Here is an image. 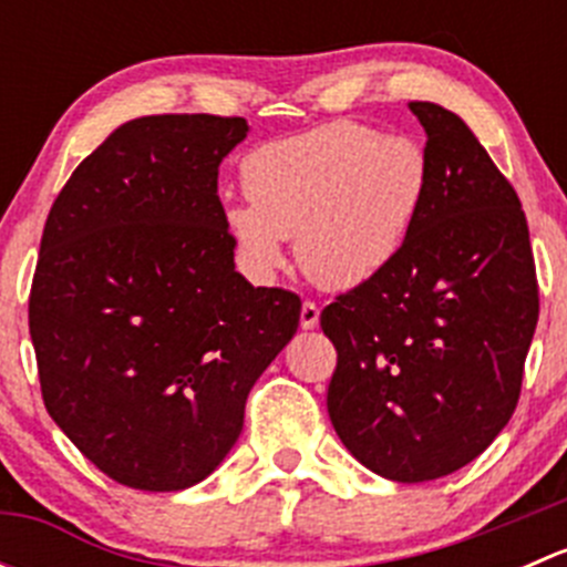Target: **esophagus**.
I'll return each mask as SVG.
<instances>
[{"label": "esophagus", "instance_id": "obj_1", "mask_svg": "<svg viewBox=\"0 0 567 567\" xmlns=\"http://www.w3.org/2000/svg\"><path fill=\"white\" fill-rule=\"evenodd\" d=\"M318 320H320V310H318L316 301H305V305H301V318H299L301 329H307V331L316 329Z\"/></svg>", "mask_w": 567, "mask_h": 567}]
</instances>
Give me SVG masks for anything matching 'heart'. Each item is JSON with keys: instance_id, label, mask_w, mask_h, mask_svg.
<instances>
[{"instance_id": "obj_1", "label": "heart", "mask_w": 567, "mask_h": 567, "mask_svg": "<svg viewBox=\"0 0 567 567\" xmlns=\"http://www.w3.org/2000/svg\"><path fill=\"white\" fill-rule=\"evenodd\" d=\"M249 203L221 221L255 279L285 262V238L312 282L351 290L392 266L431 186L425 151L409 136L351 120L318 125L251 151L241 167Z\"/></svg>"}]
</instances>
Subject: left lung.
<instances>
[{
    "label": "left lung",
    "instance_id": "1",
    "mask_svg": "<svg viewBox=\"0 0 567 567\" xmlns=\"http://www.w3.org/2000/svg\"><path fill=\"white\" fill-rule=\"evenodd\" d=\"M431 186L392 266L337 296L326 409L370 472L425 483L477 458L513 416L537 326L518 194L455 112L411 101Z\"/></svg>",
    "mask_w": 567,
    "mask_h": 567
}]
</instances>
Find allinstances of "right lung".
I'll return each instance as SVG.
<instances>
[{
  "mask_svg": "<svg viewBox=\"0 0 567 567\" xmlns=\"http://www.w3.org/2000/svg\"><path fill=\"white\" fill-rule=\"evenodd\" d=\"M244 117L151 114L114 128L54 199L30 334L45 411L117 483L183 491L244 427L299 296L236 271L216 192Z\"/></svg>",
  "mask_w": 567,
  "mask_h": 567,
  "instance_id": "1",
  "label": "right lung"
}]
</instances>
